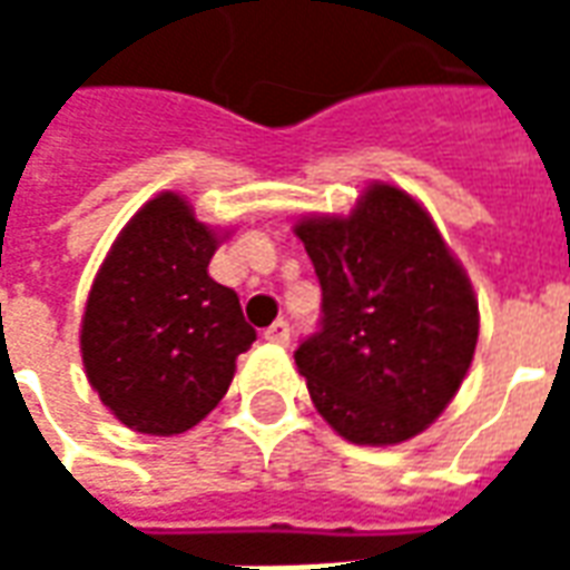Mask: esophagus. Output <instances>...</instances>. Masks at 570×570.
Segmentation results:
<instances>
[{
  "mask_svg": "<svg viewBox=\"0 0 570 570\" xmlns=\"http://www.w3.org/2000/svg\"><path fill=\"white\" fill-rule=\"evenodd\" d=\"M262 335H265V342H272V345H286V342H289V323L274 321Z\"/></svg>",
  "mask_w": 570,
  "mask_h": 570,
  "instance_id": "obj_1",
  "label": "esophagus"
}]
</instances>
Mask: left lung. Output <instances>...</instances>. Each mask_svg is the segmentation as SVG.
Segmentation results:
<instances>
[{
	"mask_svg": "<svg viewBox=\"0 0 570 570\" xmlns=\"http://www.w3.org/2000/svg\"><path fill=\"white\" fill-rule=\"evenodd\" d=\"M321 281V330L296 366L333 430L394 445L440 419L476 351L473 286L436 225L403 188H366L347 219L296 225Z\"/></svg>",
	"mask_w": 570,
	"mask_h": 570,
	"instance_id": "left-lung-1",
	"label": "left lung"
}]
</instances>
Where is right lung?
Here are the masks:
<instances>
[{"label": "right lung", "instance_id": "obj_1", "mask_svg": "<svg viewBox=\"0 0 570 570\" xmlns=\"http://www.w3.org/2000/svg\"><path fill=\"white\" fill-rule=\"evenodd\" d=\"M219 237L164 191L118 235L81 317L88 382L121 424L151 436L195 428L256 342L235 289L207 265Z\"/></svg>", "mask_w": 570, "mask_h": 570}]
</instances>
